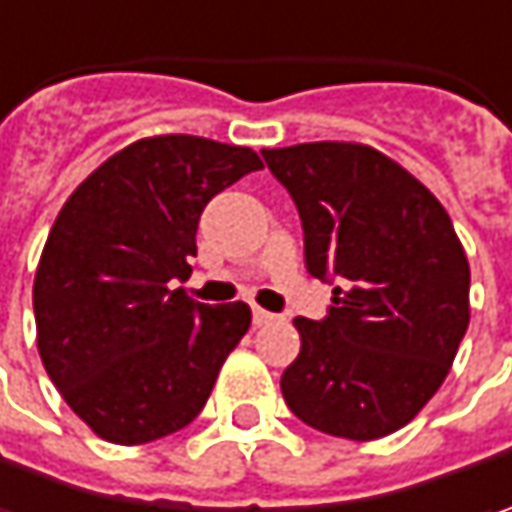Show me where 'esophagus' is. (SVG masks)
I'll list each match as a JSON object with an SVG mask.
<instances>
[{
  "mask_svg": "<svg viewBox=\"0 0 512 512\" xmlns=\"http://www.w3.org/2000/svg\"><path fill=\"white\" fill-rule=\"evenodd\" d=\"M252 321H255V326H266V323L275 321V315L266 312V309H260V306H255V309H252Z\"/></svg>",
  "mask_w": 512,
  "mask_h": 512,
  "instance_id": "34e87169",
  "label": "esophagus"
}]
</instances>
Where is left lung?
I'll return each instance as SVG.
<instances>
[{
    "instance_id": "8db88e82",
    "label": "left lung",
    "mask_w": 512,
    "mask_h": 512,
    "mask_svg": "<svg viewBox=\"0 0 512 512\" xmlns=\"http://www.w3.org/2000/svg\"><path fill=\"white\" fill-rule=\"evenodd\" d=\"M260 154L298 206L309 275L338 280L323 321L295 318L300 352L283 369V398L321 433H395L444 384L470 323V263L453 220L372 145Z\"/></svg>"
}]
</instances>
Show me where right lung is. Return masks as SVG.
<instances>
[{"label": "right lung", "mask_w": 512, "mask_h": 512, "mask_svg": "<svg viewBox=\"0 0 512 512\" xmlns=\"http://www.w3.org/2000/svg\"><path fill=\"white\" fill-rule=\"evenodd\" d=\"M263 168L252 148L163 134L125 145L56 214L34 278L36 346L65 404L111 444L191 424L249 332L243 300L206 306L191 275L214 194Z\"/></svg>", "instance_id": "right-lung-1"}]
</instances>
